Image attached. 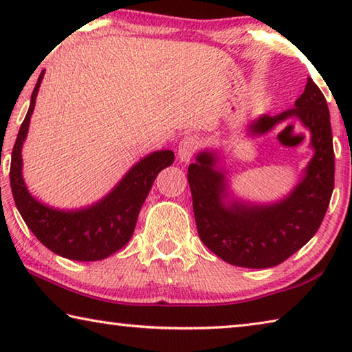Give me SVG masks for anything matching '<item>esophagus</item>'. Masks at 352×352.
Listing matches in <instances>:
<instances>
[{"instance_id":"esophagus-1","label":"esophagus","mask_w":352,"mask_h":352,"mask_svg":"<svg viewBox=\"0 0 352 352\" xmlns=\"http://www.w3.org/2000/svg\"><path fill=\"white\" fill-rule=\"evenodd\" d=\"M200 146V140L197 138L195 135H186L184 138L180 141V144H178V158H180V162L183 163H188L190 158H192V155L195 153Z\"/></svg>"}]
</instances>
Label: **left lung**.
Instances as JSON below:
<instances>
[{
    "label": "left lung",
    "mask_w": 352,
    "mask_h": 352,
    "mask_svg": "<svg viewBox=\"0 0 352 352\" xmlns=\"http://www.w3.org/2000/svg\"><path fill=\"white\" fill-rule=\"evenodd\" d=\"M289 119L311 133L314 157L296 186L273 204L234 197L216 151H201L188 168L195 225L201 242L231 265L269 269L281 264L312 239L329 206L333 190V146L329 109L315 82L307 77L295 107L279 115H262L248 126L252 136L269 133Z\"/></svg>",
    "instance_id": "1"
}]
</instances>
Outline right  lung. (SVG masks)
<instances>
[{
    "instance_id": "obj_1",
    "label": "right lung",
    "mask_w": 352,
    "mask_h": 352,
    "mask_svg": "<svg viewBox=\"0 0 352 352\" xmlns=\"http://www.w3.org/2000/svg\"><path fill=\"white\" fill-rule=\"evenodd\" d=\"M43 76L45 71H41L32 91L31 105L12 148L10 188L16 210L34 236L52 253L82 262L105 259L130 241L148 190L158 172L174 163V152L157 151L146 155L105 197L90 206L58 210L41 204L29 192L23 178L21 148Z\"/></svg>"
}]
</instances>
